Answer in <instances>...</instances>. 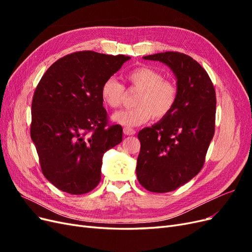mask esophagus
I'll use <instances>...</instances> for the list:
<instances>
[{
    "mask_svg": "<svg viewBox=\"0 0 252 252\" xmlns=\"http://www.w3.org/2000/svg\"><path fill=\"white\" fill-rule=\"evenodd\" d=\"M123 131H124V134H126V135H133V134H135V130L134 129H132V128H128V127H125L124 129H123Z\"/></svg>",
    "mask_w": 252,
    "mask_h": 252,
    "instance_id": "1",
    "label": "esophagus"
}]
</instances>
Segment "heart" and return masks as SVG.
<instances>
[{
    "label": "heart",
    "instance_id": "b5f03b06",
    "mask_svg": "<svg viewBox=\"0 0 252 252\" xmlns=\"http://www.w3.org/2000/svg\"><path fill=\"white\" fill-rule=\"evenodd\" d=\"M130 88L140 90L132 109L116 112L112 121L122 126L135 127L145 124L152 117L163 120L168 117L178 102L179 91L175 84L164 80L163 74L148 66L136 67L126 74ZM101 95L111 108L122 106L125 98V86L110 77L102 84Z\"/></svg>",
    "mask_w": 252,
    "mask_h": 252
}]
</instances>
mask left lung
I'll return each mask as SVG.
<instances>
[{
    "instance_id": "obj_1",
    "label": "left lung",
    "mask_w": 252,
    "mask_h": 252,
    "mask_svg": "<svg viewBox=\"0 0 252 252\" xmlns=\"http://www.w3.org/2000/svg\"><path fill=\"white\" fill-rule=\"evenodd\" d=\"M168 65L178 79V102L168 117L139 132V183L151 192H169L201 171L216 128V90L204 68L185 53L144 57Z\"/></svg>"
}]
</instances>
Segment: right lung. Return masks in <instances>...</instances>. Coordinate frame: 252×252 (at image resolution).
Instances as JSON below:
<instances>
[{
    "label": "right lung",
    "mask_w": 252,
    "mask_h": 252,
    "mask_svg": "<svg viewBox=\"0 0 252 252\" xmlns=\"http://www.w3.org/2000/svg\"><path fill=\"white\" fill-rule=\"evenodd\" d=\"M130 57L78 51L59 59L34 90L30 136L43 174L70 194H84L101 181L102 158L123 129L103 107L102 84Z\"/></svg>",
    "instance_id": "add662e5"
}]
</instances>
